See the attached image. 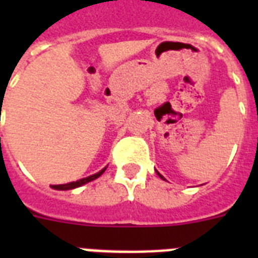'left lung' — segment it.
<instances>
[{"instance_id":"obj_1","label":"left lung","mask_w":258,"mask_h":258,"mask_svg":"<svg viewBox=\"0 0 258 258\" xmlns=\"http://www.w3.org/2000/svg\"><path fill=\"white\" fill-rule=\"evenodd\" d=\"M157 174H158V175H159V176H161L162 179H165V178H163V176H162V175H161V174H159V172H158V171H157Z\"/></svg>"}]
</instances>
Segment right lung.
<instances>
[{
    "label": "right lung",
    "instance_id": "add662e5",
    "mask_svg": "<svg viewBox=\"0 0 258 258\" xmlns=\"http://www.w3.org/2000/svg\"><path fill=\"white\" fill-rule=\"evenodd\" d=\"M105 171V169H103L101 171H99L97 174H93L91 176H87V178H83V179H79L76 182H71V183H67V184H54L53 188H57V190H71V188H75V187H79V186H82V184H86L91 180L96 179L99 176Z\"/></svg>",
    "mask_w": 258,
    "mask_h": 258
}]
</instances>
